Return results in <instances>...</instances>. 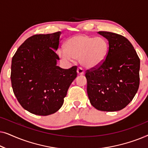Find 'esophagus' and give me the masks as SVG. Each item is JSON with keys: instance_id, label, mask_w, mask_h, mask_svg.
I'll list each match as a JSON object with an SVG mask.
<instances>
[{"instance_id": "34e87169", "label": "esophagus", "mask_w": 148, "mask_h": 148, "mask_svg": "<svg viewBox=\"0 0 148 148\" xmlns=\"http://www.w3.org/2000/svg\"><path fill=\"white\" fill-rule=\"evenodd\" d=\"M77 74L79 75H84V70L83 69L82 67H79L77 69Z\"/></svg>"}]
</instances>
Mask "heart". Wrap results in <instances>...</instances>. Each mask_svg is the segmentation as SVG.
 Masks as SVG:
<instances>
[{"instance_id": "b5f03b06", "label": "heart", "mask_w": 148, "mask_h": 148, "mask_svg": "<svg viewBox=\"0 0 148 148\" xmlns=\"http://www.w3.org/2000/svg\"><path fill=\"white\" fill-rule=\"evenodd\" d=\"M64 48L65 50L58 51L60 58L64 60L79 59L81 64L86 69H94L101 65L108 52V44L104 38L85 34L71 38Z\"/></svg>"}]
</instances>
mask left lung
Instances as JSON below:
<instances>
[{"label":"left lung","mask_w":148,"mask_h":148,"mask_svg":"<svg viewBox=\"0 0 148 148\" xmlns=\"http://www.w3.org/2000/svg\"><path fill=\"white\" fill-rule=\"evenodd\" d=\"M98 33L108 40V52L101 65L86 71L88 98L97 110H121L138 90L140 60L124 36L109 32Z\"/></svg>","instance_id":"8db88e82"}]
</instances>
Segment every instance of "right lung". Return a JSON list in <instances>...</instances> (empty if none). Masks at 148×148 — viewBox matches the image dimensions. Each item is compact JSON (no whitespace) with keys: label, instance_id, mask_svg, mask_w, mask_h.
<instances>
[{"label":"right lung","instance_id":"right-lung-1","mask_svg":"<svg viewBox=\"0 0 148 148\" xmlns=\"http://www.w3.org/2000/svg\"><path fill=\"white\" fill-rule=\"evenodd\" d=\"M60 32L36 34L19 46L12 58L11 79L21 106L36 115L47 116L63 104L68 89L77 77V66L56 65Z\"/></svg>","mask_w":148,"mask_h":148}]
</instances>
